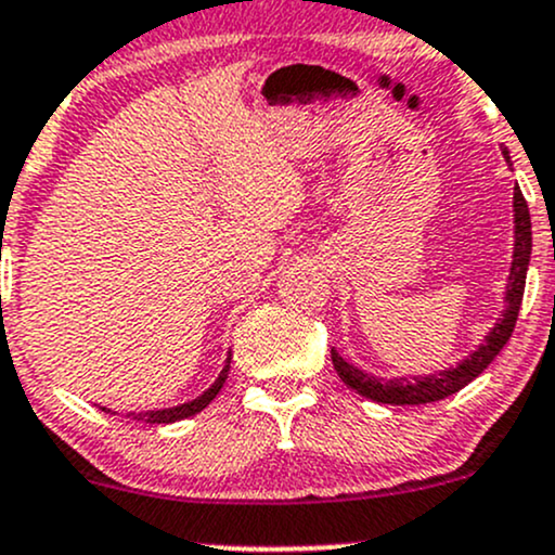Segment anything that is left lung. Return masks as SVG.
<instances>
[{
    "label": "left lung",
    "mask_w": 555,
    "mask_h": 555,
    "mask_svg": "<svg viewBox=\"0 0 555 555\" xmlns=\"http://www.w3.org/2000/svg\"><path fill=\"white\" fill-rule=\"evenodd\" d=\"M503 157L511 160L508 150H503ZM529 255H532V221H529L525 194H521L519 186H514V260H511L508 284H505V308L501 319H498V324L492 326L490 334L485 337V343L479 345L472 356L464 358L459 366L440 371V374L413 376V379H382V376L366 374V371L347 363L332 347V363L334 369H337L339 379H343L350 389H356L358 395H363V398L387 405L435 403V400H442L448 398V395L464 389L468 382L477 379V376L495 361L498 352L503 350V345L508 343L511 334H514L516 315H519L521 297H525Z\"/></svg>",
    "instance_id": "left-lung-1"
}]
</instances>
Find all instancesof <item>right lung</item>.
Returning a JSON list of instances; mask_svg holds the SVG:
<instances>
[{"instance_id":"1","label":"right lung","mask_w":555,"mask_h":555,"mask_svg":"<svg viewBox=\"0 0 555 555\" xmlns=\"http://www.w3.org/2000/svg\"><path fill=\"white\" fill-rule=\"evenodd\" d=\"M229 363H231V356L227 358V366H223L221 374H218V379L212 382V385L205 389V392L199 395V398L189 400V403L173 405V408H160V411H142V413L129 411V413H126V416L133 418V422H144V424H173V422H181V418L194 416V413H199V411H203V408H208L212 403V398H216V395L221 392L223 382H227V376H229ZM102 411L109 413V416H113V413H115V411H109V408H105V405H102Z\"/></svg>"}]
</instances>
